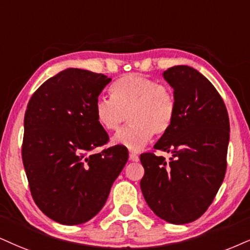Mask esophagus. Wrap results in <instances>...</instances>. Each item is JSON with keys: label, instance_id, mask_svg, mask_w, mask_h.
<instances>
[{"label": "esophagus", "instance_id": "34e87169", "mask_svg": "<svg viewBox=\"0 0 250 250\" xmlns=\"http://www.w3.org/2000/svg\"><path fill=\"white\" fill-rule=\"evenodd\" d=\"M130 160H131V161L138 162V161H139V156H138V154L132 152V153H130Z\"/></svg>", "mask_w": 250, "mask_h": 250}]
</instances>
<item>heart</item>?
Segmentation results:
<instances>
[{
  "label": "heart",
  "mask_w": 250,
  "mask_h": 250,
  "mask_svg": "<svg viewBox=\"0 0 250 250\" xmlns=\"http://www.w3.org/2000/svg\"><path fill=\"white\" fill-rule=\"evenodd\" d=\"M110 92V98H97L94 113L98 125L107 132L118 130L126 118L130 120L113 137L116 145L139 150L153 134L162 135L171 127L176 98L168 85L140 74H127L113 83Z\"/></svg>",
  "instance_id": "obj_1"
}]
</instances>
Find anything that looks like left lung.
I'll return each mask as SVG.
<instances>
[{
	"label": "left lung",
	"instance_id": "obj_1",
	"mask_svg": "<svg viewBox=\"0 0 250 250\" xmlns=\"http://www.w3.org/2000/svg\"><path fill=\"white\" fill-rule=\"evenodd\" d=\"M163 78L174 89L176 116L154 148L172 156L167 161L150 152L141 154L140 188L154 213L182 225L204 214L223 183L229 119L219 92L198 70L174 66Z\"/></svg>",
	"mask_w": 250,
	"mask_h": 250
}]
</instances>
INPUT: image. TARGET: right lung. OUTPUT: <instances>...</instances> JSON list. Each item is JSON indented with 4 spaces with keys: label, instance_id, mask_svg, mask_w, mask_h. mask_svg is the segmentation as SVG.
Instances as JSON below:
<instances>
[{
    "label": "right lung",
    "instance_id": "add662e5",
    "mask_svg": "<svg viewBox=\"0 0 250 250\" xmlns=\"http://www.w3.org/2000/svg\"><path fill=\"white\" fill-rule=\"evenodd\" d=\"M110 81L104 74L64 69L42 83L27 104L21 159L31 195L59 224L95 217L128 160L120 145L92 153L109 141L94 105Z\"/></svg>",
    "mask_w": 250,
    "mask_h": 250
}]
</instances>
